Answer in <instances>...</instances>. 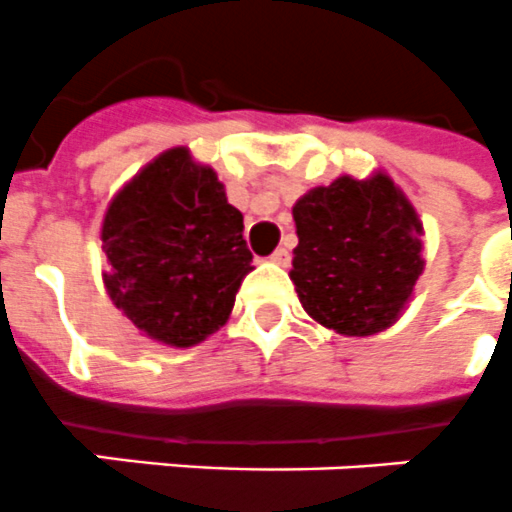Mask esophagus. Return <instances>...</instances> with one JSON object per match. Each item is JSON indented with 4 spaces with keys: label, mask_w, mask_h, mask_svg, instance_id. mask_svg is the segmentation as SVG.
Segmentation results:
<instances>
[{
    "label": "esophagus",
    "mask_w": 512,
    "mask_h": 512,
    "mask_svg": "<svg viewBox=\"0 0 512 512\" xmlns=\"http://www.w3.org/2000/svg\"><path fill=\"white\" fill-rule=\"evenodd\" d=\"M270 260H273L276 265H289V263H292V252H289L286 247H278L276 252L270 255Z\"/></svg>",
    "instance_id": "1"
}]
</instances>
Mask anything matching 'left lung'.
<instances>
[{"mask_svg":"<svg viewBox=\"0 0 512 512\" xmlns=\"http://www.w3.org/2000/svg\"><path fill=\"white\" fill-rule=\"evenodd\" d=\"M292 273L305 313L342 336H373L407 307L423 273V223L392 178L339 176L292 207Z\"/></svg>","mask_w":512,"mask_h":512,"instance_id":"left-lung-1","label":"left lung"}]
</instances>
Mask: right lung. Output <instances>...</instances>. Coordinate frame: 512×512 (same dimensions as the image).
I'll return each instance as SVG.
<instances>
[{"instance_id": "1", "label": "right lung", "mask_w": 512, "mask_h": 512, "mask_svg": "<svg viewBox=\"0 0 512 512\" xmlns=\"http://www.w3.org/2000/svg\"><path fill=\"white\" fill-rule=\"evenodd\" d=\"M242 231L215 170L186 147L165 149L107 205L102 281L112 305L160 344L205 342L252 270Z\"/></svg>"}]
</instances>
